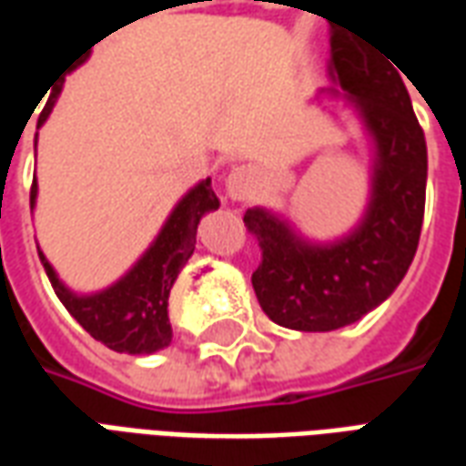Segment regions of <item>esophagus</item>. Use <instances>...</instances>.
Listing matches in <instances>:
<instances>
[{
	"label": "esophagus",
	"instance_id": "1",
	"mask_svg": "<svg viewBox=\"0 0 466 466\" xmlns=\"http://www.w3.org/2000/svg\"><path fill=\"white\" fill-rule=\"evenodd\" d=\"M257 184H259V174H257V169L249 167V164H239V167H234L232 172L227 174L224 189H227V197H229L232 202H244L247 197H252L254 189H257Z\"/></svg>",
	"mask_w": 466,
	"mask_h": 466
}]
</instances>
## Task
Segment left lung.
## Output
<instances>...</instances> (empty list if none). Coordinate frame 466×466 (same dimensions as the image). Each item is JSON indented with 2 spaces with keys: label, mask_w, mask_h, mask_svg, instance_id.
Segmentation results:
<instances>
[{
  "label": "left lung",
  "mask_w": 466,
  "mask_h": 466,
  "mask_svg": "<svg viewBox=\"0 0 466 466\" xmlns=\"http://www.w3.org/2000/svg\"><path fill=\"white\" fill-rule=\"evenodd\" d=\"M317 105H342L370 144L364 212L337 239H312L282 212L252 207L244 227L262 264L252 274L264 314L294 332H332L377 309L400 287L420 244L427 142L401 76L381 56L332 32Z\"/></svg>",
  "instance_id": "1"
}]
</instances>
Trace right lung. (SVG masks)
Instances as JSON below:
<instances>
[{"label":"right lung","mask_w":466,"mask_h":466,"mask_svg":"<svg viewBox=\"0 0 466 466\" xmlns=\"http://www.w3.org/2000/svg\"><path fill=\"white\" fill-rule=\"evenodd\" d=\"M85 62L86 59H82L79 65ZM59 92L62 89H56L52 99L46 102L36 127H42L49 119ZM36 194H39V187L35 177L32 194H29L32 209L36 207ZM214 209H219V199L212 189V179L207 177L194 184L192 189L174 204L169 217L164 219L162 229L157 232L152 244L139 254V259L116 282L96 292H75L59 279L56 269L39 247L36 252L45 264V272L55 287L59 302L65 304L66 312L72 314L96 342H102L109 350L124 351V354H154L172 344L169 292L187 259L192 257L197 227L204 214Z\"/></svg>","instance_id":"add662e5"}]
</instances>
